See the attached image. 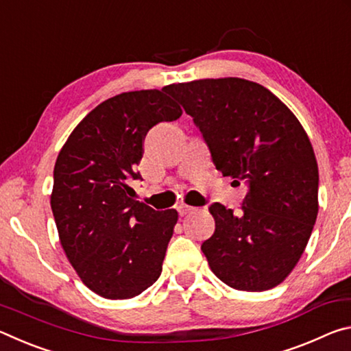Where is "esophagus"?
Wrapping results in <instances>:
<instances>
[{
	"label": "esophagus",
	"mask_w": 351,
	"mask_h": 351,
	"mask_svg": "<svg viewBox=\"0 0 351 351\" xmlns=\"http://www.w3.org/2000/svg\"><path fill=\"white\" fill-rule=\"evenodd\" d=\"M195 209V207H192V206H187V204H180L176 207V210H178V213H180L181 217H184V215H187V213H190Z\"/></svg>",
	"instance_id": "34e87169"
}]
</instances>
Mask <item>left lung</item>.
Segmentation results:
<instances>
[{
  "label": "left lung",
  "instance_id": "left-lung-1",
  "mask_svg": "<svg viewBox=\"0 0 351 351\" xmlns=\"http://www.w3.org/2000/svg\"><path fill=\"white\" fill-rule=\"evenodd\" d=\"M165 91L192 116L217 170L247 187L241 215L209 207L215 232L201 251L212 272L240 291L277 287L304 254L319 210V170L304 127L269 90L239 77Z\"/></svg>",
  "mask_w": 351,
  "mask_h": 351
}]
</instances>
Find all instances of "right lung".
Segmentation results:
<instances>
[{"mask_svg":"<svg viewBox=\"0 0 351 351\" xmlns=\"http://www.w3.org/2000/svg\"><path fill=\"white\" fill-rule=\"evenodd\" d=\"M181 106L164 90L122 93L97 105L69 134L54 167L51 209L69 263L105 299H132L158 280L178 221L133 198L142 141Z\"/></svg>","mask_w":351,"mask_h":351,"instance_id":"1","label":"right lung"}]
</instances>
